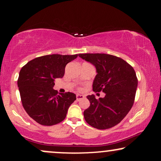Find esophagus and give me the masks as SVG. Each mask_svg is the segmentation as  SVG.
I'll return each instance as SVG.
<instances>
[{
  "label": "esophagus",
  "instance_id": "1",
  "mask_svg": "<svg viewBox=\"0 0 161 161\" xmlns=\"http://www.w3.org/2000/svg\"><path fill=\"white\" fill-rule=\"evenodd\" d=\"M83 98H84V96L81 95V94H77L76 95V99L78 101L82 100V99H83Z\"/></svg>",
  "mask_w": 161,
  "mask_h": 161
}]
</instances>
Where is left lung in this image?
Instances as JSON below:
<instances>
[{
  "label": "left lung",
  "instance_id": "1",
  "mask_svg": "<svg viewBox=\"0 0 161 161\" xmlns=\"http://www.w3.org/2000/svg\"><path fill=\"white\" fill-rule=\"evenodd\" d=\"M93 64L97 75L93 91L105 94L97 100L94 94L87 96L90 106L83 112L88 124L99 130L111 128L124 119L133 106L138 79L133 68L119 57L105 53L78 54Z\"/></svg>",
  "mask_w": 161,
  "mask_h": 161
}]
</instances>
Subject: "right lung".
Listing matches in <instances>:
<instances>
[{
    "mask_svg": "<svg viewBox=\"0 0 161 161\" xmlns=\"http://www.w3.org/2000/svg\"><path fill=\"white\" fill-rule=\"evenodd\" d=\"M75 55L52 54L38 57L22 67L17 86L27 114L42 125L51 126L64 119L70 105L76 100L72 92L53 89L55 79L62 78L65 67Z\"/></svg>",
    "mask_w": 161,
    "mask_h": 161,
    "instance_id": "obj_1",
    "label": "right lung"
}]
</instances>
